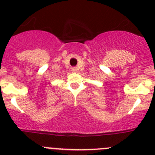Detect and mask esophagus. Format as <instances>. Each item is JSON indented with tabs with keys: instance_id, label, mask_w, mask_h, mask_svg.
Wrapping results in <instances>:
<instances>
[{
	"instance_id": "esophagus-1",
	"label": "esophagus",
	"mask_w": 155,
	"mask_h": 155,
	"mask_svg": "<svg viewBox=\"0 0 155 155\" xmlns=\"http://www.w3.org/2000/svg\"><path fill=\"white\" fill-rule=\"evenodd\" d=\"M71 70L73 73H76V72H77V68H76V67H73V68H71Z\"/></svg>"
}]
</instances>
